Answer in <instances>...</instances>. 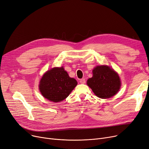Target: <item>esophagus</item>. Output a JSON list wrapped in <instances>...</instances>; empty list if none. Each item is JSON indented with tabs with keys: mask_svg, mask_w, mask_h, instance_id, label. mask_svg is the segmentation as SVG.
Wrapping results in <instances>:
<instances>
[{
	"mask_svg": "<svg viewBox=\"0 0 149 149\" xmlns=\"http://www.w3.org/2000/svg\"><path fill=\"white\" fill-rule=\"evenodd\" d=\"M85 82H86V80H85L84 79H81V80H80V83L81 84H84Z\"/></svg>",
	"mask_w": 149,
	"mask_h": 149,
	"instance_id": "34e87169",
	"label": "esophagus"
}]
</instances>
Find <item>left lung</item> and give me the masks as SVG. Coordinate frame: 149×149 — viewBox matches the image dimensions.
I'll use <instances>...</instances> for the list:
<instances>
[{
	"instance_id": "obj_1",
	"label": "left lung",
	"mask_w": 149,
	"mask_h": 149,
	"mask_svg": "<svg viewBox=\"0 0 149 149\" xmlns=\"http://www.w3.org/2000/svg\"><path fill=\"white\" fill-rule=\"evenodd\" d=\"M92 73V77L88 80L87 84L98 97L111 98L120 90L121 85L120 77L113 69L106 65L97 66Z\"/></svg>"
}]
</instances>
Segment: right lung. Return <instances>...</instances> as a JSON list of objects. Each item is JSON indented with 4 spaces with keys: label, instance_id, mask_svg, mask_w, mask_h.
I'll return each instance as SVG.
<instances>
[{
    "label": "right lung",
    "instance_id": "add662e5",
    "mask_svg": "<svg viewBox=\"0 0 149 149\" xmlns=\"http://www.w3.org/2000/svg\"><path fill=\"white\" fill-rule=\"evenodd\" d=\"M77 85L63 67L54 68L46 72L39 83V90L44 98L52 102H60L66 98Z\"/></svg>",
    "mask_w": 149,
    "mask_h": 149
}]
</instances>
